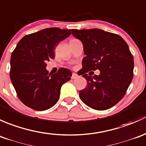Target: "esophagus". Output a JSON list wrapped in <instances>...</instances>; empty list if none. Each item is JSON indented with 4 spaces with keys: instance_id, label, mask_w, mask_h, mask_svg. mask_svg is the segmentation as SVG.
<instances>
[{
    "instance_id": "1",
    "label": "esophagus",
    "mask_w": 146,
    "mask_h": 146,
    "mask_svg": "<svg viewBox=\"0 0 146 146\" xmlns=\"http://www.w3.org/2000/svg\"><path fill=\"white\" fill-rule=\"evenodd\" d=\"M76 78H78V75L76 74L73 73L72 75V79H76Z\"/></svg>"
}]
</instances>
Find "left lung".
<instances>
[{
    "instance_id": "left-lung-1",
    "label": "left lung",
    "mask_w": 146,
    "mask_h": 146,
    "mask_svg": "<svg viewBox=\"0 0 146 146\" xmlns=\"http://www.w3.org/2000/svg\"><path fill=\"white\" fill-rule=\"evenodd\" d=\"M72 34L82 42L86 55L80 75L88 84L79 91L81 100L97 110L112 108L124 97L133 79L134 63L128 45L120 36L99 29H72ZM96 69L99 75L86 74Z\"/></svg>"
}]
</instances>
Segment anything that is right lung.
Masks as SVG:
<instances>
[{
  "instance_id": "right-lung-1",
  "label": "right lung",
  "mask_w": 146,
  "mask_h": 146,
  "mask_svg": "<svg viewBox=\"0 0 146 146\" xmlns=\"http://www.w3.org/2000/svg\"><path fill=\"white\" fill-rule=\"evenodd\" d=\"M69 29L52 27L28 34L19 41L10 58V76L19 100L38 111L49 109L58 102L63 84L72 72L60 68L49 74L46 62L54 58V49L71 35Z\"/></svg>"
}]
</instances>
